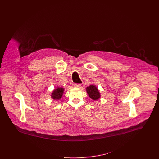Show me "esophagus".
<instances>
[{
	"mask_svg": "<svg viewBox=\"0 0 159 159\" xmlns=\"http://www.w3.org/2000/svg\"><path fill=\"white\" fill-rule=\"evenodd\" d=\"M81 84H73V88H81Z\"/></svg>",
	"mask_w": 159,
	"mask_h": 159,
	"instance_id": "1",
	"label": "esophagus"
}]
</instances>
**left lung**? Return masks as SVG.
I'll list each match as a JSON object with an SVG mask.
<instances>
[{
    "instance_id": "1",
    "label": "left lung",
    "mask_w": 159,
    "mask_h": 159,
    "mask_svg": "<svg viewBox=\"0 0 159 159\" xmlns=\"http://www.w3.org/2000/svg\"><path fill=\"white\" fill-rule=\"evenodd\" d=\"M86 92L89 97L93 100H97L101 97L100 93L98 91V88L93 84H91L90 86L87 87Z\"/></svg>"
}]
</instances>
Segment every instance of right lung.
Instances as JSON below:
<instances>
[{"mask_svg": "<svg viewBox=\"0 0 159 159\" xmlns=\"http://www.w3.org/2000/svg\"><path fill=\"white\" fill-rule=\"evenodd\" d=\"M64 92V88L62 87H57L51 93V98L54 100H59L62 97Z\"/></svg>", "mask_w": 159, "mask_h": 159, "instance_id": "add662e5", "label": "right lung"}]
</instances>
